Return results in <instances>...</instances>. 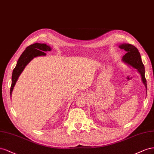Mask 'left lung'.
Listing matches in <instances>:
<instances>
[{"label":"left lung","instance_id":"8db88e82","mask_svg":"<svg viewBox=\"0 0 154 154\" xmlns=\"http://www.w3.org/2000/svg\"><path fill=\"white\" fill-rule=\"evenodd\" d=\"M119 48L121 49H124L127 51L126 54L122 57V60H123L124 62L131 65V66L138 70V72L141 75L143 82L145 85L146 89L147 90L146 79L145 75H144L145 70H144V64H143L138 49L134 46L129 45V44H122V45L119 46Z\"/></svg>","mask_w":154,"mask_h":154}]
</instances>
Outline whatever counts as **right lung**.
Returning <instances> with one entry per match:
<instances>
[{"mask_svg":"<svg viewBox=\"0 0 154 154\" xmlns=\"http://www.w3.org/2000/svg\"><path fill=\"white\" fill-rule=\"evenodd\" d=\"M50 50V47L47 46L46 44L39 43L33 44V45H30L26 48V50L23 51L18 61H17L16 66L13 71L11 79L12 82L10 88V96H11L13 89H14L17 79H18L20 73L23 71L27 64L31 60H32L34 57H36L37 56L46 55V54L45 52L49 51Z\"/></svg>","mask_w":154,"mask_h":154,"instance_id":"obj_1","label":"right lung"}]
</instances>
